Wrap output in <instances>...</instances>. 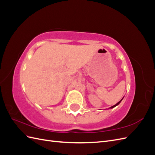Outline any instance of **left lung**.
I'll list each match as a JSON object with an SVG mask.
<instances>
[{"instance_id":"left-lung-1","label":"left lung","mask_w":155,"mask_h":155,"mask_svg":"<svg viewBox=\"0 0 155 155\" xmlns=\"http://www.w3.org/2000/svg\"><path fill=\"white\" fill-rule=\"evenodd\" d=\"M123 99H124V97H123V98H122V99H121V100H120V101L119 102H118V103H117V104H116V105H113V106H112V107H110V108H109V109H112V108H114V107H116L117 105H119V104H120V102H121V101H122V100H123Z\"/></svg>"}]
</instances>
